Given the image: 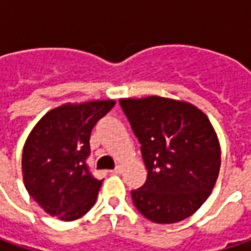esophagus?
Returning a JSON list of instances; mask_svg holds the SVG:
<instances>
[{
  "label": "esophagus",
  "instance_id": "obj_1",
  "mask_svg": "<svg viewBox=\"0 0 251 251\" xmlns=\"http://www.w3.org/2000/svg\"><path fill=\"white\" fill-rule=\"evenodd\" d=\"M121 172H123V168H121V166H116V168L111 170V173H114V175H120Z\"/></svg>",
  "mask_w": 251,
  "mask_h": 251
}]
</instances>
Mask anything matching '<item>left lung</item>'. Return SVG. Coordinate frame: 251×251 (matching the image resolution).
<instances>
[{
    "instance_id": "left-lung-1",
    "label": "left lung",
    "mask_w": 251,
    "mask_h": 251,
    "mask_svg": "<svg viewBox=\"0 0 251 251\" xmlns=\"http://www.w3.org/2000/svg\"><path fill=\"white\" fill-rule=\"evenodd\" d=\"M141 144L148 170L131 191L147 219L175 224L193 215L209 197L221 168V148L208 117L187 101L160 96L120 99Z\"/></svg>"
}]
</instances>
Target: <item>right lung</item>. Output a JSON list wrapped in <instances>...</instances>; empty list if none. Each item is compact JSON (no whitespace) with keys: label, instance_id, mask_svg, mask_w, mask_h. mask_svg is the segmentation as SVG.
Returning a JSON list of instances; mask_svg holds the SVG:
<instances>
[{"label":"right lung","instance_id":"obj_1","mask_svg":"<svg viewBox=\"0 0 251 251\" xmlns=\"http://www.w3.org/2000/svg\"><path fill=\"white\" fill-rule=\"evenodd\" d=\"M114 100L63 104L46 113L25 142L22 173L29 196L44 211L75 221L96 202L101 180L92 176L86 159L92 128Z\"/></svg>","mask_w":251,"mask_h":251}]
</instances>
